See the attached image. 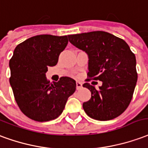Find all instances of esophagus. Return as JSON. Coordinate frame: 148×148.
Instances as JSON below:
<instances>
[{
  "label": "esophagus",
  "instance_id": "34e87169",
  "mask_svg": "<svg viewBox=\"0 0 148 148\" xmlns=\"http://www.w3.org/2000/svg\"><path fill=\"white\" fill-rule=\"evenodd\" d=\"M82 83L81 82H79V81H76V89L77 90H79V89H80V88H82Z\"/></svg>",
  "mask_w": 148,
  "mask_h": 148
}]
</instances>
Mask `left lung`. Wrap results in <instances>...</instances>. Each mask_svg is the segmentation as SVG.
<instances>
[{
  "label": "left lung",
  "mask_w": 148,
  "mask_h": 148,
  "mask_svg": "<svg viewBox=\"0 0 148 148\" xmlns=\"http://www.w3.org/2000/svg\"><path fill=\"white\" fill-rule=\"evenodd\" d=\"M69 42L88 55L89 77L102 82L96 90L88 83L83 85L91 92L89 101L83 103L85 113L98 121L118 117L131 102L137 81L136 57L121 38L97 31L68 35Z\"/></svg>",
  "instance_id": "8db88e82"
}]
</instances>
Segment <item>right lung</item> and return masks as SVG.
Returning a JSON list of instances; mask_svg holds the SVG:
<instances>
[{"instance_id":"right-lung-1","label":"right lung","mask_w":148,"mask_h":148,"mask_svg":"<svg viewBox=\"0 0 148 148\" xmlns=\"http://www.w3.org/2000/svg\"><path fill=\"white\" fill-rule=\"evenodd\" d=\"M68 38L50 34L31 37L16 47L9 61V82L16 102L23 114L34 121L56 119L75 92L73 79L63 76L51 84L46 76L48 66L58 64L59 55L68 45Z\"/></svg>"}]
</instances>
